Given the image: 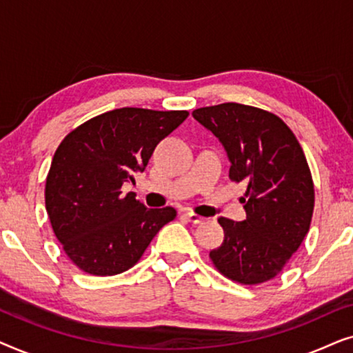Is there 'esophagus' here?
Wrapping results in <instances>:
<instances>
[{"label": "esophagus", "mask_w": 353, "mask_h": 353, "mask_svg": "<svg viewBox=\"0 0 353 353\" xmlns=\"http://www.w3.org/2000/svg\"><path fill=\"white\" fill-rule=\"evenodd\" d=\"M185 216H186V219H188V221H191V223H194V225L204 223V221H205L204 216L197 215V214H194V212H186Z\"/></svg>", "instance_id": "34e87169"}]
</instances>
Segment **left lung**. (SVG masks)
<instances>
[{"label": "left lung", "mask_w": 353, "mask_h": 353, "mask_svg": "<svg viewBox=\"0 0 353 353\" xmlns=\"http://www.w3.org/2000/svg\"><path fill=\"white\" fill-rule=\"evenodd\" d=\"M219 138L230 159V178L248 185L245 220L220 216V248L210 250L221 274L241 284L276 276L302 244L315 204L312 173L297 138L281 119L250 105L225 103L192 112Z\"/></svg>", "instance_id": "8db88e82"}]
</instances>
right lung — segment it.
<instances>
[{
    "label": "right lung",
    "instance_id": "obj_1",
    "mask_svg": "<svg viewBox=\"0 0 353 353\" xmlns=\"http://www.w3.org/2000/svg\"><path fill=\"white\" fill-rule=\"evenodd\" d=\"M188 117L186 110L122 108L88 120L62 139L46 178L52 231L80 270L96 276L127 272L173 207L148 209L123 183L146 168L154 149Z\"/></svg>",
    "mask_w": 353,
    "mask_h": 353
}]
</instances>
